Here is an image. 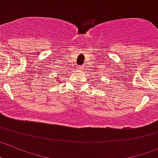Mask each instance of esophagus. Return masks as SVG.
I'll use <instances>...</instances> for the list:
<instances>
[{"instance_id": "34e87169", "label": "esophagus", "mask_w": 158, "mask_h": 158, "mask_svg": "<svg viewBox=\"0 0 158 158\" xmlns=\"http://www.w3.org/2000/svg\"><path fill=\"white\" fill-rule=\"evenodd\" d=\"M83 68H84V66H83V65H81V66H80V69L81 70L83 69Z\"/></svg>"}]
</instances>
